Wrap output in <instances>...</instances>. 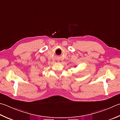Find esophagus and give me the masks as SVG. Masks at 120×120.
<instances>
[{
  "mask_svg": "<svg viewBox=\"0 0 120 120\" xmlns=\"http://www.w3.org/2000/svg\"><path fill=\"white\" fill-rule=\"evenodd\" d=\"M57 61H58V62H59V59H57Z\"/></svg>",
  "mask_w": 120,
  "mask_h": 120,
  "instance_id": "esophagus-1",
  "label": "esophagus"
}]
</instances>
